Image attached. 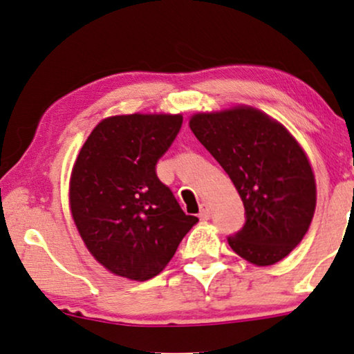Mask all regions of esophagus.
<instances>
[{
	"mask_svg": "<svg viewBox=\"0 0 354 354\" xmlns=\"http://www.w3.org/2000/svg\"><path fill=\"white\" fill-rule=\"evenodd\" d=\"M199 218H201V220H209V218H210V207L207 205V204H202V205H201Z\"/></svg>",
	"mask_w": 354,
	"mask_h": 354,
	"instance_id": "34e87169",
	"label": "esophagus"
}]
</instances>
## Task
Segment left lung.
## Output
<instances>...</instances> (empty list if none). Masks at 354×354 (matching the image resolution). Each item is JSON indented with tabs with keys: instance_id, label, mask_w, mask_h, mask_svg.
<instances>
[{
	"instance_id": "1",
	"label": "left lung",
	"mask_w": 354,
	"mask_h": 354,
	"mask_svg": "<svg viewBox=\"0 0 354 354\" xmlns=\"http://www.w3.org/2000/svg\"><path fill=\"white\" fill-rule=\"evenodd\" d=\"M189 128L241 196L246 221L228 236L233 251L256 266L288 256L315 209L314 173L299 144L283 126L248 106L199 113Z\"/></svg>"
}]
</instances>
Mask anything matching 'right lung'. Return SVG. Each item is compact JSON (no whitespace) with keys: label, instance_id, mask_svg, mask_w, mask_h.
Returning <instances> with one entry per match:
<instances>
[{"label":"right lung","instance_id":"right-lung-1","mask_svg":"<svg viewBox=\"0 0 354 354\" xmlns=\"http://www.w3.org/2000/svg\"><path fill=\"white\" fill-rule=\"evenodd\" d=\"M181 115H126L103 120L88 136L71 174L74 223L92 256L131 280L158 275L197 223L157 176Z\"/></svg>","mask_w":354,"mask_h":354}]
</instances>
